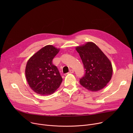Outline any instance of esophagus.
Here are the masks:
<instances>
[{"label":"esophagus","instance_id":"esophagus-1","mask_svg":"<svg viewBox=\"0 0 133 133\" xmlns=\"http://www.w3.org/2000/svg\"><path fill=\"white\" fill-rule=\"evenodd\" d=\"M74 71L73 69H70L68 74H72V73H74Z\"/></svg>","mask_w":133,"mask_h":133}]
</instances>
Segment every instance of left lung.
<instances>
[{
    "label": "left lung",
    "instance_id": "obj_1",
    "mask_svg": "<svg viewBox=\"0 0 133 133\" xmlns=\"http://www.w3.org/2000/svg\"><path fill=\"white\" fill-rule=\"evenodd\" d=\"M85 73L80 78V84L88 90L96 91L103 89L110 81L112 65L103 51L91 42L77 47Z\"/></svg>",
    "mask_w": 133,
    "mask_h": 133
}]
</instances>
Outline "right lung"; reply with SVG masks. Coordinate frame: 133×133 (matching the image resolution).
Instances as JSON below:
<instances>
[{
	"label": "right lung",
	"mask_w": 133,
	"mask_h": 133,
	"mask_svg": "<svg viewBox=\"0 0 133 133\" xmlns=\"http://www.w3.org/2000/svg\"><path fill=\"white\" fill-rule=\"evenodd\" d=\"M59 49L52 45L45 46L28 60L25 70L30 87L36 93L46 95L52 94L61 85L63 78L52 59Z\"/></svg>",
	"instance_id": "obj_1"
}]
</instances>
